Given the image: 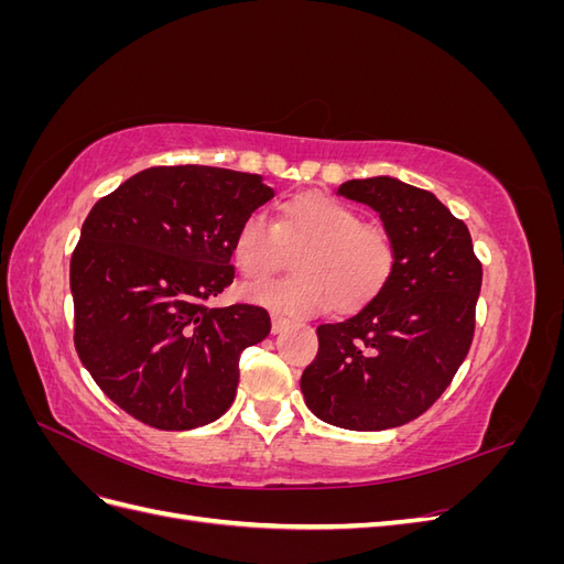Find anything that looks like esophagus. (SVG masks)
I'll return each mask as SVG.
<instances>
[{
  "mask_svg": "<svg viewBox=\"0 0 564 564\" xmlns=\"http://www.w3.org/2000/svg\"><path fill=\"white\" fill-rule=\"evenodd\" d=\"M289 327V317H282V315H272L270 317V329H272V334H278V332H282V329H286Z\"/></svg>",
  "mask_w": 564,
  "mask_h": 564,
  "instance_id": "obj_1",
  "label": "esophagus"
}]
</instances>
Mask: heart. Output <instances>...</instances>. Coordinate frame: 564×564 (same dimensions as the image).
<instances>
[{
    "mask_svg": "<svg viewBox=\"0 0 564 564\" xmlns=\"http://www.w3.org/2000/svg\"><path fill=\"white\" fill-rule=\"evenodd\" d=\"M296 253L299 275L249 286L245 296L275 313L319 315L327 308L348 313L377 299L395 272L392 235L365 224L340 199L308 193L280 207L278 224L256 209L235 232V263L249 280H265Z\"/></svg>",
    "mask_w": 564,
    "mask_h": 564,
    "instance_id": "heart-1",
    "label": "heart"
}]
</instances>
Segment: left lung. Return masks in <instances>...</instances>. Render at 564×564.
<instances>
[{"label": "left lung", "instance_id": "1", "mask_svg": "<svg viewBox=\"0 0 564 564\" xmlns=\"http://www.w3.org/2000/svg\"><path fill=\"white\" fill-rule=\"evenodd\" d=\"M338 195L381 216L398 263L365 308L319 324L301 390L311 412L338 429H395L429 412L466 360L482 263L464 220L429 191L377 176L348 181Z\"/></svg>", "mask_w": 564, "mask_h": 564}]
</instances>
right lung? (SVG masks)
Masks as SVG:
<instances>
[{"instance_id": "obj_1", "label": "right lung", "mask_w": 564, "mask_h": 564, "mask_svg": "<svg viewBox=\"0 0 564 564\" xmlns=\"http://www.w3.org/2000/svg\"><path fill=\"white\" fill-rule=\"evenodd\" d=\"M272 195L259 174L178 164L150 166L94 204L70 259L75 348L129 416L191 431L232 404L240 355L270 317L212 299L235 280L242 218Z\"/></svg>"}]
</instances>
